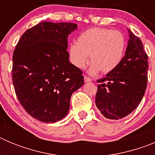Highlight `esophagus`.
Listing matches in <instances>:
<instances>
[{
  "label": "esophagus",
  "instance_id": "obj_1",
  "mask_svg": "<svg viewBox=\"0 0 155 155\" xmlns=\"http://www.w3.org/2000/svg\"><path fill=\"white\" fill-rule=\"evenodd\" d=\"M84 82H90L91 81V79L90 78H88V77L84 76Z\"/></svg>",
  "mask_w": 155,
  "mask_h": 155
}]
</instances>
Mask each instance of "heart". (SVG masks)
<instances>
[{"instance_id": "heart-1", "label": "heart", "mask_w": 155, "mask_h": 155, "mask_svg": "<svg viewBox=\"0 0 155 155\" xmlns=\"http://www.w3.org/2000/svg\"><path fill=\"white\" fill-rule=\"evenodd\" d=\"M127 38L122 31L109 28H91L83 31L71 44L69 56L71 63L83 69L91 61L89 73L95 74L100 71L107 74L116 69L120 64L127 49Z\"/></svg>"}]
</instances>
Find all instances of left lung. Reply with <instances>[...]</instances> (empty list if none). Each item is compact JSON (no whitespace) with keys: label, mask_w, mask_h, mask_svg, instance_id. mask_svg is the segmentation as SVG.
I'll return each instance as SVG.
<instances>
[{"label":"left lung","mask_w":155,"mask_h":155,"mask_svg":"<svg viewBox=\"0 0 155 155\" xmlns=\"http://www.w3.org/2000/svg\"><path fill=\"white\" fill-rule=\"evenodd\" d=\"M125 56L119 66L97 81L95 104L105 118L120 120L141 102L147 83L148 57L141 40L128 29Z\"/></svg>","instance_id":"8db88e82"}]
</instances>
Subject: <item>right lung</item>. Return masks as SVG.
I'll return each instance as SVG.
<instances>
[{
	"label": "right lung",
	"mask_w": 155,
	"mask_h": 155,
	"mask_svg": "<svg viewBox=\"0 0 155 155\" xmlns=\"http://www.w3.org/2000/svg\"><path fill=\"white\" fill-rule=\"evenodd\" d=\"M74 23L42 21L25 31L14 50L12 81L27 113L43 123L68 114L74 91L84 84L82 71L69 62L68 37Z\"/></svg>",
	"instance_id": "obj_1"
}]
</instances>
